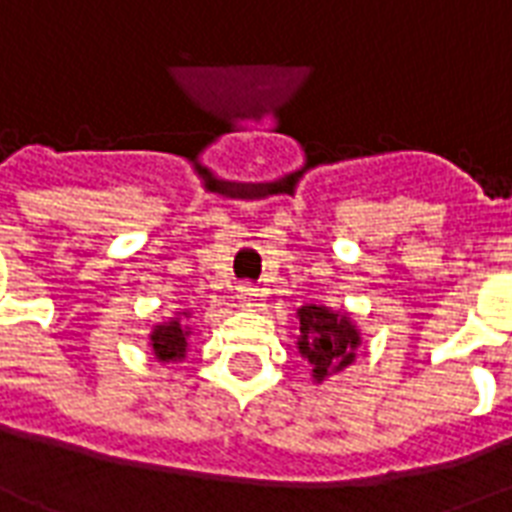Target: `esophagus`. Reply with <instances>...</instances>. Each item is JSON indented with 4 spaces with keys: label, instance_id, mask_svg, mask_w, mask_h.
I'll return each instance as SVG.
<instances>
[{
    "label": "esophagus",
    "instance_id": "1",
    "mask_svg": "<svg viewBox=\"0 0 512 512\" xmlns=\"http://www.w3.org/2000/svg\"><path fill=\"white\" fill-rule=\"evenodd\" d=\"M236 298H239L241 306H257V300H260V290H257L255 284H239Z\"/></svg>",
    "mask_w": 512,
    "mask_h": 512
}]
</instances>
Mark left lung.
Returning <instances> with one entry per match:
<instances>
[{"instance_id":"1","label":"left lung","mask_w":512,"mask_h":512,"mask_svg":"<svg viewBox=\"0 0 512 512\" xmlns=\"http://www.w3.org/2000/svg\"><path fill=\"white\" fill-rule=\"evenodd\" d=\"M298 322V351L311 362V373L317 381H325L330 373H338L354 362L360 333L346 314L308 303L298 308Z\"/></svg>"}]
</instances>
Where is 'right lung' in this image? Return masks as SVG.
<instances>
[{
	"instance_id": "add662e5",
	"label": "right lung",
	"mask_w": 512,
	"mask_h": 512,
	"mask_svg": "<svg viewBox=\"0 0 512 512\" xmlns=\"http://www.w3.org/2000/svg\"><path fill=\"white\" fill-rule=\"evenodd\" d=\"M187 325H182L179 319H171V322H163L152 330V354L161 362H177L187 354Z\"/></svg>"
}]
</instances>
